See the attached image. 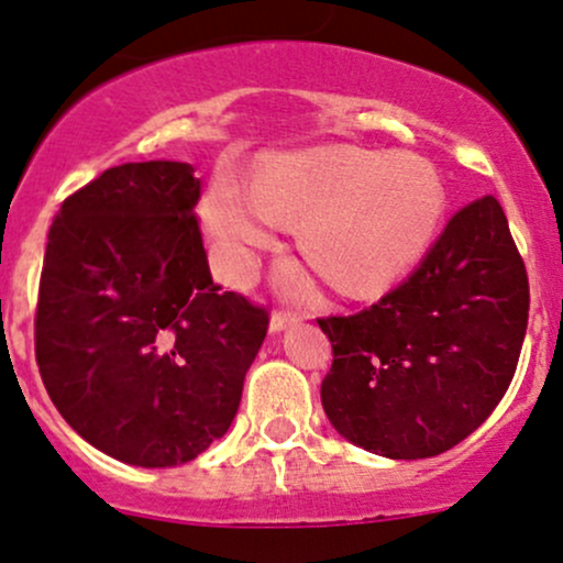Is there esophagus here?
<instances>
[{"label": "esophagus", "instance_id": "obj_1", "mask_svg": "<svg viewBox=\"0 0 563 563\" xmlns=\"http://www.w3.org/2000/svg\"><path fill=\"white\" fill-rule=\"evenodd\" d=\"M298 319H300V316L295 313V311H287V308H276L274 316H271V330L282 332L284 327L295 324V321H298Z\"/></svg>", "mask_w": 563, "mask_h": 563}]
</instances>
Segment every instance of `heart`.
<instances>
[{
    "label": "heart",
    "mask_w": 563,
    "mask_h": 563,
    "mask_svg": "<svg viewBox=\"0 0 563 563\" xmlns=\"http://www.w3.org/2000/svg\"><path fill=\"white\" fill-rule=\"evenodd\" d=\"M444 212L446 188L431 162L353 145L268 159L255 188L223 175L205 199L231 276L250 274L279 220H302V252L343 292H372L407 274L431 250Z\"/></svg>",
    "instance_id": "b5f03b06"
}]
</instances>
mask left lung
I'll list each match as a JSON object with an SVG mask.
<instances>
[{"mask_svg": "<svg viewBox=\"0 0 563 563\" xmlns=\"http://www.w3.org/2000/svg\"><path fill=\"white\" fill-rule=\"evenodd\" d=\"M529 319L527 265L495 197L457 210L375 306L324 316L321 404L340 435L394 460L452 450L495 412Z\"/></svg>", "mask_w": 563, "mask_h": 563, "instance_id": "8db88e82", "label": "left lung"}]
</instances>
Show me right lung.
<instances>
[{"label":"right lung","instance_id":"right-lung-1","mask_svg":"<svg viewBox=\"0 0 563 563\" xmlns=\"http://www.w3.org/2000/svg\"><path fill=\"white\" fill-rule=\"evenodd\" d=\"M186 162L106 169L60 205L34 351L63 420L100 452L169 468L229 431L268 308L220 292Z\"/></svg>","mask_w":563,"mask_h":563}]
</instances>
